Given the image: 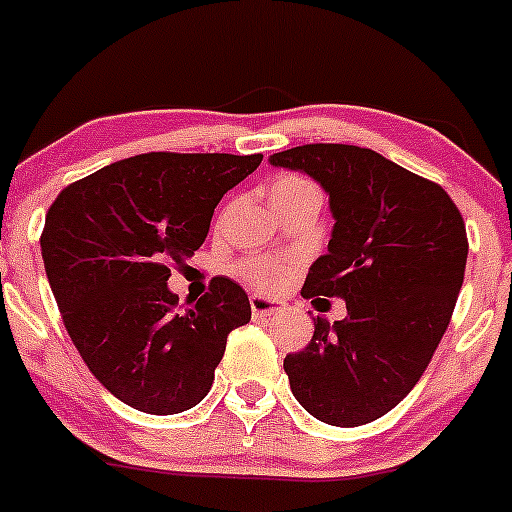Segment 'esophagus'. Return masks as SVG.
Returning <instances> with one entry per match:
<instances>
[{"label":"esophagus","mask_w":512,"mask_h":512,"mask_svg":"<svg viewBox=\"0 0 512 512\" xmlns=\"http://www.w3.org/2000/svg\"><path fill=\"white\" fill-rule=\"evenodd\" d=\"M249 303H251V313H254V318H268V315L286 310V303H283V300L268 298V295H261V293L251 295Z\"/></svg>","instance_id":"esophagus-1"}]
</instances>
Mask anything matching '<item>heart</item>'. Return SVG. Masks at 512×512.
Masks as SVG:
<instances>
[{
    "label": "heart",
    "instance_id": "1",
    "mask_svg": "<svg viewBox=\"0 0 512 512\" xmlns=\"http://www.w3.org/2000/svg\"><path fill=\"white\" fill-rule=\"evenodd\" d=\"M305 184H310V182H305L303 177L288 175V177L278 179L271 189H293V187H305ZM241 271H244V276L249 278L251 283H256V286H263V288L276 286L283 276L281 266H276L273 261H249L244 268H241Z\"/></svg>",
    "mask_w": 512,
    "mask_h": 512
}]
</instances>
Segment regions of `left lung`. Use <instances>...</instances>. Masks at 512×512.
Wrapping results in <instances>:
<instances>
[{"label":"left lung","instance_id":"1","mask_svg":"<svg viewBox=\"0 0 512 512\" xmlns=\"http://www.w3.org/2000/svg\"><path fill=\"white\" fill-rule=\"evenodd\" d=\"M328 194V254L303 298H340L347 315L315 320L286 355L293 397L315 419L360 426L397 407L439 347L466 271V226L439 184L355 145H303L268 157Z\"/></svg>","mask_w":512,"mask_h":512}]
</instances>
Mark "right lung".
Instances as JSON below:
<instances>
[{
  "instance_id": "obj_1",
  "label": "right lung",
  "mask_w": 512,
  "mask_h": 512,
  "mask_svg": "<svg viewBox=\"0 0 512 512\" xmlns=\"http://www.w3.org/2000/svg\"><path fill=\"white\" fill-rule=\"evenodd\" d=\"M263 155L150 152L68 184L41 234L63 325L93 377L145 414H179L212 389L226 337L251 320L231 278L177 310L170 266L204 244L226 192Z\"/></svg>"
}]
</instances>
